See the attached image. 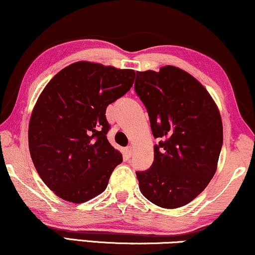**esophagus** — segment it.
Instances as JSON below:
<instances>
[{
    "label": "esophagus",
    "mask_w": 255,
    "mask_h": 255,
    "mask_svg": "<svg viewBox=\"0 0 255 255\" xmlns=\"http://www.w3.org/2000/svg\"><path fill=\"white\" fill-rule=\"evenodd\" d=\"M133 150H134L133 146H128L127 148H126V154H127L128 156H130L131 154H133Z\"/></svg>",
    "instance_id": "34e87169"
}]
</instances>
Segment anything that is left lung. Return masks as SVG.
Wrapping results in <instances>:
<instances>
[{"label": "left lung", "instance_id": "1", "mask_svg": "<svg viewBox=\"0 0 255 255\" xmlns=\"http://www.w3.org/2000/svg\"><path fill=\"white\" fill-rule=\"evenodd\" d=\"M135 92L146 106L154 162L136 172L144 198L174 209L194 200L218 168L224 128L217 104L194 76L174 66L136 72Z\"/></svg>", "mask_w": 255, "mask_h": 255}]
</instances>
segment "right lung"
<instances>
[{
  "label": "right lung",
  "mask_w": 255,
  "mask_h": 255,
  "mask_svg": "<svg viewBox=\"0 0 255 255\" xmlns=\"http://www.w3.org/2000/svg\"><path fill=\"white\" fill-rule=\"evenodd\" d=\"M133 69L79 61L38 96L28 128L31 160L59 198L82 204L107 188L122 154L109 143L107 106L131 88Z\"/></svg>",
  "instance_id": "1"
}]
</instances>
